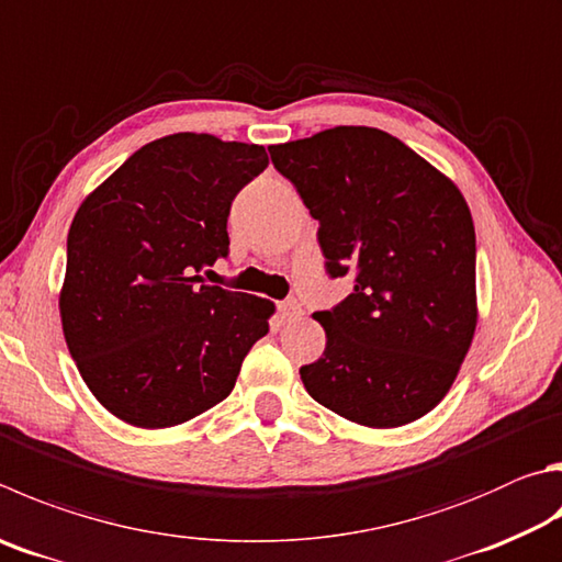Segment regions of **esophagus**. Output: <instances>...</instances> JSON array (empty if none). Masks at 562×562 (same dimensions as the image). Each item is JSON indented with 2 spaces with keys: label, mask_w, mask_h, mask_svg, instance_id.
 <instances>
[{
  "label": "esophagus",
  "mask_w": 562,
  "mask_h": 562,
  "mask_svg": "<svg viewBox=\"0 0 562 562\" xmlns=\"http://www.w3.org/2000/svg\"><path fill=\"white\" fill-rule=\"evenodd\" d=\"M278 312H280V319L282 322H297L302 312V304L297 300H284L278 304Z\"/></svg>",
  "instance_id": "34e87169"
}]
</instances>
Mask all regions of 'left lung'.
<instances>
[{
  "mask_svg": "<svg viewBox=\"0 0 562 562\" xmlns=\"http://www.w3.org/2000/svg\"><path fill=\"white\" fill-rule=\"evenodd\" d=\"M319 221L326 272L353 292L314 312L326 349L300 375L316 403L366 427H401L450 391L476 329V238L454 183L375 127L270 147Z\"/></svg>",
  "mask_w": 562,
  "mask_h": 562,
  "instance_id": "8db88e82",
  "label": "left lung"
}]
</instances>
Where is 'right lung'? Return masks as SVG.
<instances>
[{
    "instance_id": "add662e5",
    "label": "right lung",
    "mask_w": 562,
    "mask_h": 562,
    "mask_svg": "<svg viewBox=\"0 0 562 562\" xmlns=\"http://www.w3.org/2000/svg\"><path fill=\"white\" fill-rule=\"evenodd\" d=\"M265 167L260 145L179 132L80 203L60 322L90 393L120 420L157 430L206 413L268 334L270 300L199 274L228 255L231 203Z\"/></svg>"
}]
</instances>
